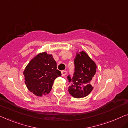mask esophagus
Returning a JSON list of instances; mask_svg holds the SVG:
<instances>
[{"instance_id":"34e87169","label":"esophagus","mask_w":128,"mask_h":128,"mask_svg":"<svg viewBox=\"0 0 128 128\" xmlns=\"http://www.w3.org/2000/svg\"><path fill=\"white\" fill-rule=\"evenodd\" d=\"M62 76H65V75H66V70H62Z\"/></svg>"}]
</instances>
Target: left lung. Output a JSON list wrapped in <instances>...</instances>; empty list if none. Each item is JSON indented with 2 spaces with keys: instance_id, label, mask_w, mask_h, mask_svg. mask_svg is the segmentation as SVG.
I'll list each match as a JSON object with an SVG mask.
<instances>
[{
  "instance_id": "8db88e82",
  "label": "left lung",
  "mask_w": 128,
  "mask_h": 128,
  "mask_svg": "<svg viewBox=\"0 0 128 128\" xmlns=\"http://www.w3.org/2000/svg\"><path fill=\"white\" fill-rule=\"evenodd\" d=\"M75 72L72 79L68 76L70 83V94L76 98L86 96L94 88L92 85L96 78V65L84 51L77 52L74 60Z\"/></svg>"
}]
</instances>
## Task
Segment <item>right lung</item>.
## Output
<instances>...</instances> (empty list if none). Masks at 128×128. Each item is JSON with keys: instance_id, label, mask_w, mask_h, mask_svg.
Masks as SVG:
<instances>
[{"instance_id": "obj_1", "label": "right lung", "mask_w": 128, "mask_h": 128, "mask_svg": "<svg viewBox=\"0 0 128 128\" xmlns=\"http://www.w3.org/2000/svg\"><path fill=\"white\" fill-rule=\"evenodd\" d=\"M24 83L30 92L38 96L49 94L54 79L62 75L52 54L40 53L32 58L24 71Z\"/></svg>"}]
</instances>
